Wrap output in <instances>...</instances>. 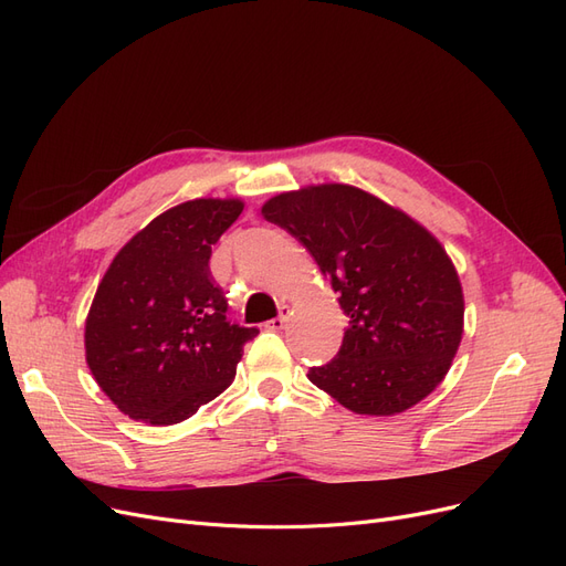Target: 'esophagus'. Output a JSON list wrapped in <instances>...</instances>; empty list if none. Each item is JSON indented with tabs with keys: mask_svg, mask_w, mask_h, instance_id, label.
I'll list each match as a JSON object with an SVG mask.
<instances>
[{
	"mask_svg": "<svg viewBox=\"0 0 566 566\" xmlns=\"http://www.w3.org/2000/svg\"><path fill=\"white\" fill-rule=\"evenodd\" d=\"M287 310H283L276 318H271L269 323H266V328H271V331H283L285 328V325H287Z\"/></svg>",
	"mask_w": 566,
	"mask_h": 566,
	"instance_id": "1",
	"label": "esophagus"
}]
</instances>
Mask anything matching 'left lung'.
Returning a JSON list of instances; mask_svg holds the SVG:
<instances>
[{"mask_svg":"<svg viewBox=\"0 0 566 566\" xmlns=\"http://www.w3.org/2000/svg\"><path fill=\"white\" fill-rule=\"evenodd\" d=\"M262 214L310 250L349 318L333 361L310 380L361 416L416 406L449 373L462 337V287L437 238L347 184L271 198Z\"/></svg>","mask_w":566,"mask_h":566,"instance_id":"8db88e82","label":"left lung"}]
</instances>
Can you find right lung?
<instances>
[{
	"instance_id": "obj_1",
	"label": "right lung",
	"mask_w": 566,
	"mask_h": 566,
	"mask_svg": "<svg viewBox=\"0 0 566 566\" xmlns=\"http://www.w3.org/2000/svg\"><path fill=\"white\" fill-rule=\"evenodd\" d=\"M241 200L198 198L163 212L115 254L84 325L87 364L132 420L175 424L224 391L256 328L227 318L212 245Z\"/></svg>"
}]
</instances>
